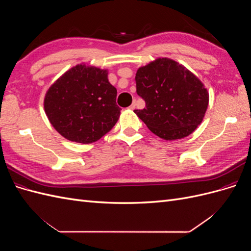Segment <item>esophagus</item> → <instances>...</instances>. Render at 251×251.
<instances>
[{
  "label": "esophagus",
  "instance_id": "1",
  "mask_svg": "<svg viewBox=\"0 0 251 251\" xmlns=\"http://www.w3.org/2000/svg\"><path fill=\"white\" fill-rule=\"evenodd\" d=\"M136 108V102L134 101L131 105H130V107H128V109H131V110H134Z\"/></svg>",
  "mask_w": 251,
  "mask_h": 251
}]
</instances>
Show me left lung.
<instances>
[{
    "instance_id": "left-lung-1",
    "label": "left lung",
    "mask_w": 251,
    "mask_h": 251,
    "mask_svg": "<svg viewBox=\"0 0 251 251\" xmlns=\"http://www.w3.org/2000/svg\"><path fill=\"white\" fill-rule=\"evenodd\" d=\"M135 80L136 92L146 101V108L134 112L158 137L182 139L202 123L208 107V91L183 65L158 57L140 67Z\"/></svg>"
}]
</instances>
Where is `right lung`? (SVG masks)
I'll list each match as a JSON object with an SVG mask.
<instances>
[{
  "instance_id": "right-lung-1",
  "label": "right lung",
  "mask_w": 251,
  "mask_h": 251,
  "mask_svg": "<svg viewBox=\"0 0 251 251\" xmlns=\"http://www.w3.org/2000/svg\"><path fill=\"white\" fill-rule=\"evenodd\" d=\"M116 96L108 70L79 64L52 83L45 95L44 109L63 137L87 144L100 140L117 123L121 109Z\"/></svg>"
}]
</instances>
